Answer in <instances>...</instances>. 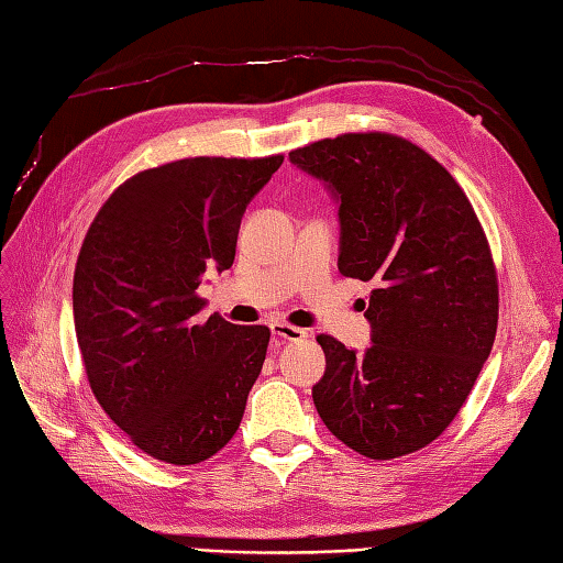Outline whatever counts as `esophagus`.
I'll return each instance as SVG.
<instances>
[{
  "instance_id": "esophagus-1",
  "label": "esophagus",
  "mask_w": 563,
  "mask_h": 563,
  "mask_svg": "<svg viewBox=\"0 0 563 563\" xmlns=\"http://www.w3.org/2000/svg\"><path fill=\"white\" fill-rule=\"evenodd\" d=\"M272 334L279 336V340H284V342H298L308 336L306 330L294 328V324H286V322H272Z\"/></svg>"
}]
</instances>
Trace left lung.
<instances>
[{"mask_svg":"<svg viewBox=\"0 0 563 563\" xmlns=\"http://www.w3.org/2000/svg\"><path fill=\"white\" fill-rule=\"evenodd\" d=\"M340 202L344 277L373 282L364 354L320 334V419L371 460L415 453L448 429L489 358L496 267L467 195L402 136L349 132L289 154Z\"/></svg>","mask_w":563,"mask_h":563,"instance_id":"left-lung-1","label":"left lung"}]
</instances>
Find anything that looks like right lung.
Here are the masks:
<instances>
[{
	"label": "right lung",
	"instance_id": "obj_1",
	"mask_svg": "<svg viewBox=\"0 0 563 563\" xmlns=\"http://www.w3.org/2000/svg\"><path fill=\"white\" fill-rule=\"evenodd\" d=\"M284 156H197L124 180L74 269V328L89 385L128 439L197 465L239 431L269 328L202 320V274L229 269L241 219Z\"/></svg>",
	"mask_w": 563,
	"mask_h": 563
}]
</instances>
